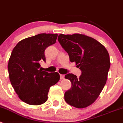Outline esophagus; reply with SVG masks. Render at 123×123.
Wrapping results in <instances>:
<instances>
[{"mask_svg":"<svg viewBox=\"0 0 123 123\" xmlns=\"http://www.w3.org/2000/svg\"><path fill=\"white\" fill-rule=\"evenodd\" d=\"M64 79V76L63 74H60V79Z\"/></svg>","mask_w":123,"mask_h":123,"instance_id":"obj_1","label":"esophagus"}]
</instances>
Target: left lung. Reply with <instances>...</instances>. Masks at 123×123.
I'll list each match as a JSON object with an SVG mask.
<instances>
[{"label":"left lung","instance_id":"8db88e82","mask_svg":"<svg viewBox=\"0 0 123 123\" xmlns=\"http://www.w3.org/2000/svg\"><path fill=\"white\" fill-rule=\"evenodd\" d=\"M58 41L70 61L75 62L82 72L79 78L72 73L65 75L72 86L64 93V99L76 108L88 107L99 97L107 80L110 67L108 51L98 41L83 34H61Z\"/></svg>","mask_w":123,"mask_h":123}]
</instances>
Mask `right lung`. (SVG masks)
<instances>
[{
	"mask_svg": "<svg viewBox=\"0 0 123 123\" xmlns=\"http://www.w3.org/2000/svg\"><path fill=\"white\" fill-rule=\"evenodd\" d=\"M57 34H39L16 44L7 65L11 85L19 98L33 105L44 104L51 86L60 80L57 72L42 70L40 63L45 62L44 51L54 44Z\"/></svg>",
	"mask_w": 123,
	"mask_h": 123,
	"instance_id": "1",
	"label": "right lung"
}]
</instances>
